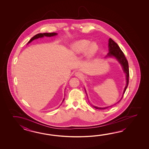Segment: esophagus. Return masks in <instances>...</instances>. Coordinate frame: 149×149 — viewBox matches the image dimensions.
<instances>
[{
	"label": "esophagus",
	"instance_id": "obj_1",
	"mask_svg": "<svg viewBox=\"0 0 149 149\" xmlns=\"http://www.w3.org/2000/svg\"><path fill=\"white\" fill-rule=\"evenodd\" d=\"M75 75H76L77 77H81V76H82L81 73H80L79 71L76 72V73H75Z\"/></svg>",
	"mask_w": 149,
	"mask_h": 149
}]
</instances>
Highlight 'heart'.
Here are the masks:
<instances>
[{
    "mask_svg": "<svg viewBox=\"0 0 149 149\" xmlns=\"http://www.w3.org/2000/svg\"><path fill=\"white\" fill-rule=\"evenodd\" d=\"M97 49L98 47L96 45H91V42L87 40H80L77 41L71 47V50L76 54L82 53L86 50V56L88 57L93 56Z\"/></svg>",
    "mask_w": 149,
    "mask_h": 149,
    "instance_id": "obj_1",
    "label": "heart"
}]
</instances>
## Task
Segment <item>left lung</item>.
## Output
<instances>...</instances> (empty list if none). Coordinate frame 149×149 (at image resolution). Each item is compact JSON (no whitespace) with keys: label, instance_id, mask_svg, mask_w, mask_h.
<instances>
[{"label":"left lung","instance_id":"left-lung-1","mask_svg":"<svg viewBox=\"0 0 149 149\" xmlns=\"http://www.w3.org/2000/svg\"><path fill=\"white\" fill-rule=\"evenodd\" d=\"M109 52L106 57L114 56V57H116L117 59V60L119 62V63L121 64L122 67L123 68L124 72L126 74V85L125 86L124 93H123V95H124V93L126 90L127 88L128 85V83H129L130 72H129V66H128V61L125 57L124 53L123 52V51H121V49L119 47V46L111 38H110L109 40ZM123 98V96L119 102ZM94 107L97 109H105L106 108H109V107L103 108H98V107H96L95 106H94Z\"/></svg>","mask_w":149,"mask_h":149}]
</instances>
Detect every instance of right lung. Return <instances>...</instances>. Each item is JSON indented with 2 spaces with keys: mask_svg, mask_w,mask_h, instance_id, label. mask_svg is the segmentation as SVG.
<instances>
[{
  "mask_svg": "<svg viewBox=\"0 0 149 149\" xmlns=\"http://www.w3.org/2000/svg\"><path fill=\"white\" fill-rule=\"evenodd\" d=\"M57 35L56 33L55 32H52V33H38L37 35H35V36H33L32 38L29 41L28 43L31 42L32 40H35L36 39H38L39 38H41L43 37L44 36H46V37H52L53 36H55ZM64 99H63V102Z\"/></svg>",
  "mask_w": 149,
  "mask_h": 149,
  "instance_id": "add662e5",
  "label": "right lung"
}]
</instances>
